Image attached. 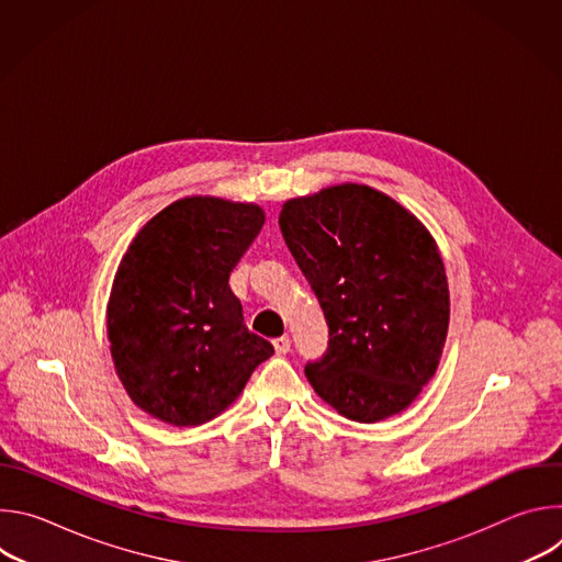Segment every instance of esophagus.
I'll list each match as a JSON object with an SVG mask.
<instances>
[{"instance_id": "esophagus-1", "label": "esophagus", "mask_w": 562, "mask_h": 562, "mask_svg": "<svg viewBox=\"0 0 562 562\" xmlns=\"http://www.w3.org/2000/svg\"><path fill=\"white\" fill-rule=\"evenodd\" d=\"M273 347H276V353H278V356H284V353L291 351V340H289L286 336L276 338V340H273Z\"/></svg>"}]
</instances>
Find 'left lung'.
I'll return each instance as SVG.
<instances>
[{"instance_id":"8db88e82","label":"left lung","mask_w":562,"mask_h":562,"mask_svg":"<svg viewBox=\"0 0 562 562\" xmlns=\"http://www.w3.org/2000/svg\"><path fill=\"white\" fill-rule=\"evenodd\" d=\"M284 243L329 327L304 373L356 423L407 409L434 378L449 327V289L429 231L380 191L340 184L289 200Z\"/></svg>"}]
</instances>
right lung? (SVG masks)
<instances>
[{
  "label": "right lung",
  "mask_w": 562,
  "mask_h": 562,
  "mask_svg": "<svg viewBox=\"0 0 562 562\" xmlns=\"http://www.w3.org/2000/svg\"><path fill=\"white\" fill-rule=\"evenodd\" d=\"M265 211L184 198L131 243L109 300V340L133 403L178 427L209 423L245 389L273 345L245 325L228 276Z\"/></svg>",
  "instance_id": "obj_1"
}]
</instances>
